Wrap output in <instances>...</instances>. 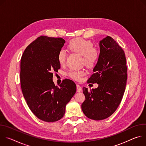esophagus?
Segmentation results:
<instances>
[{
  "mask_svg": "<svg viewBox=\"0 0 146 146\" xmlns=\"http://www.w3.org/2000/svg\"><path fill=\"white\" fill-rule=\"evenodd\" d=\"M76 87H77V92H80V91H82V87L78 85V84H77L76 86Z\"/></svg>",
  "mask_w": 146,
  "mask_h": 146,
  "instance_id": "obj_1",
  "label": "esophagus"
}]
</instances>
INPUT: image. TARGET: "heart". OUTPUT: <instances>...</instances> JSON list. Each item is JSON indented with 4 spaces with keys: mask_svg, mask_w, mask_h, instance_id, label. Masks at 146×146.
I'll use <instances>...</instances> for the list:
<instances>
[{
    "mask_svg": "<svg viewBox=\"0 0 146 146\" xmlns=\"http://www.w3.org/2000/svg\"><path fill=\"white\" fill-rule=\"evenodd\" d=\"M69 48L74 52L82 55V60L84 63L90 66H94L98 60L100 55L99 50L93 47V43L90 40L78 37L72 39L68 44ZM66 58V52L64 49H60L57 54V60L60 65L65 64ZM85 74L84 70L70 69L67 75L72 79L79 80Z\"/></svg>",
    "mask_w": 146,
    "mask_h": 146,
    "instance_id": "obj_1",
    "label": "heart"
}]
</instances>
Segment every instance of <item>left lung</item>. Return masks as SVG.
I'll use <instances>...</instances> for the list:
<instances>
[{
  "mask_svg": "<svg viewBox=\"0 0 146 146\" xmlns=\"http://www.w3.org/2000/svg\"><path fill=\"white\" fill-rule=\"evenodd\" d=\"M100 55L88 83L99 85L88 90L83 88L86 100L81 105L84 114L94 120L106 119L118 108L127 80L126 58L122 48L110 36L99 42Z\"/></svg>",
  "mask_w": 146,
  "mask_h": 146,
  "instance_id": "1",
  "label": "left lung"
}]
</instances>
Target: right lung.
I'll return each mask as SVG.
<instances>
[{
    "label": "right lung",
    "mask_w": 146,
    "mask_h": 146,
    "mask_svg": "<svg viewBox=\"0 0 146 146\" xmlns=\"http://www.w3.org/2000/svg\"><path fill=\"white\" fill-rule=\"evenodd\" d=\"M65 43L60 37L41 36L26 48L21 59L24 97L32 112L45 122H55L63 117L66 105L76 91L71 80H64L59 87L52 81V72H57L60 68L57 54Z\"/></svg>",
    "instance_id": "obj_1"
}]
</instances>
